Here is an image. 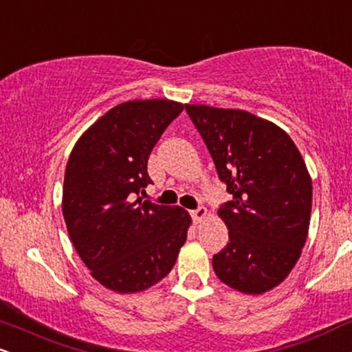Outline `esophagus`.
<instances>
[{"label": "esophagus", "instance_id": "esophagus-1", "mask_svg": "<svg viewBox=\"0 0 352 352\" xmlns=\"http://www.w3.org/2000/svg\"><path fill=\"white\" fill-rule=\"evenodd\" d=\"M206 214H208V211H206V208H203V206L192 211V218H193L195 223H201L203 219L206 218Z\"/></svg>", "mask_w": 352, "mask_h": 352}]
</instances>
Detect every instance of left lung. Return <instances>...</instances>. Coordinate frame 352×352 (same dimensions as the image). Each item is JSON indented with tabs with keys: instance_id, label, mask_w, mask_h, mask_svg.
<instances>
[{
	"instance_id": "left-lung-1",
	"label": "left lung",
	"mask_w": 352,
	"mask_h": 352,
	"mask_svg": "<svg viewBox=\"0 0 352 352\" xmlns=\"http://www.w3.org/2000/svg\"><path fill=\"white\" fill-rule=\"evenodd\" d=\"M232 200L218 210L230 243L214 274L249 295L277 287L297 264L311 214V179L285 131L241 109L185 104Z\"/></svg>"
}]
</instances>
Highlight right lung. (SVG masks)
Returning a JSON list of instances; mask_svg holds the SVG:
<instances>
[{
  "label": "right lung",
  "mask_w": 352,
  "mask_h": 352,
  "mask_svg": "<svg viewBox=\"0 0 352 352\" xmlns=\"http://www.w3.org/2000/svg\"><path fill=\"white\" fill-rule=\"evenodd\" d=\"M182 111L184 104L170 100L118 104L85 131L72 151L63 179V219L75 251L107 289H149L170 272L187 239V211L134 200L152 184V149Z\"/></svg>",
  "instance_id": "add662e5"
}]
</instances>
